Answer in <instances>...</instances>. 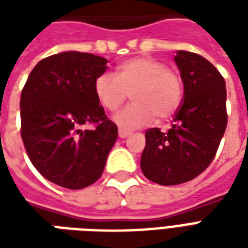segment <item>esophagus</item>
I'll return each instance as SVG.
<instances>
[{"label": "esophagus", "mask_w": 248, "mask_h": 248, "mask_svg": "<svg viewBox=\"0 0 248 248\" xmlns=\"http://www.w3.org/2000/svg\"><path fill=\"white\" fill-rule=\"evenodd\" d=\"M119 137H121V138H126V137H129L130 134H131V133H130V131H126V130H122V129H119Z\"/></svg>", "instance_id": "obj_1"}]
</instances>
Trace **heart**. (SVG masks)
Here are the masks:
<instances>
[{"label": "heart", "mask_w": 248, "mask_h": 248, "mask_svg": "<svg viewBox=\"0 0 248 248\" xmlns=\"http://www.w3.org/2000/svg\"><path fill=\"white\" fill-rule=\"evenodd\" d=\"M182 77L150 57H135L122 62L115 76L102 73L94 81V94L103 108L115 113L127 97L133 103L115 117L121 129L143 127L154 119L163 122L177 113L183 99Z\"/></svg>", "instance_id": "1"}]
</instances>
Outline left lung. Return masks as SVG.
Listing matches in <instances>:
<instances>
[{
	"label": "left lung",
	"mask_w": 248,
	"mask_h": 248,
	"mask_svg": "<svg viewBox=\"0 0 248 248\" xmlns=\"http://www.w3.org/2000/svg\"><path fill=\"white\" fill-rule=\"evenodd\" d=\"M175 62L185 93L167 133L146 130L140 169L151 182L174 186L202 174L213 162L227 126L226 82L206 58L179 50Z\"/></svg>",
	"instance_id": "obj_1"
}]
</instances>
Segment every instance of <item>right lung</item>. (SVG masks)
Masks as SVG:
<instances>
[{
	"instance_id": "right-lung-1",
	"label": "right lung",
	"mask_w": 248,
	"mask_h": 248,
	"mask_svg": "<svg viewBox=\"0 0 248 248\" xmlns=\"http://www.w3.org/2000/svg\"><path fill=\"white\" fill-rule=\"evenodd\" d=\"M108 60L65 51L46 57L21 93V137L30 162L58 186L79 190L101 178L118 137L94 94V81ZM83 124L94 129L84 130Z\"/></svg>"
}]
</instances>
